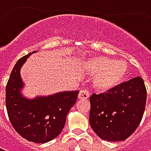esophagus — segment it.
<instances>
[{
    "label": "esophagus",
    "mask_w": 151,
    "mask_h": 151,
    "mask_svg": "<svg viewBox=\"0 0 151 151\" xmlns=\"http://www.w3.org/2000/svg\"><path fill=\"white\" fill-rule=\"evenodd\" d=\"M89 97H90V92L88 90L84 89V90L80 91L78 94V98L80 99H88Z\"/></svg>",
    "instance_id": "1"
}]
</instances>
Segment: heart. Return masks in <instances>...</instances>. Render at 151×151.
<instances>
[{
	"label": "heart",
	"mask_w": 151,
	"mask_h": 151,
	"mask_svg": "<svg viewBox=\"0 0 151 151\" xmlns=\"http://www.w3.org/2000/svg\"><path fill=\"white\" fill-rule=\"evenodd\" d=\"M85 69L96 75L94 84L99 91H108L123 81L128 73V65L124 60H114L105 56H93L86 60Z\"/></svg>",
	"instance_id": "heart-1"
}]
</instances>
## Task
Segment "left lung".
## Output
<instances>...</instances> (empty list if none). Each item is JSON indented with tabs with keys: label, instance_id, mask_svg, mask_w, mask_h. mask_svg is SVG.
Masks as SVG:
<instances>
[{
	"label": "left lung",
	"instance_id": "1",
	"mask_svg": "<svg viewBox=\"0 0 151 151\" xmlns=\"http://www.w3.org/2000/svg\"><path fill=\"white\" fill-rule=\"evenodd\" d=\"M146 86L137 77L104 93L90 97V124L100 138L124 141L131 136L142 121L146 108Z\"/></svg>",
	"mask_w": 151,
	"mask_h": 151
}]
</instances>
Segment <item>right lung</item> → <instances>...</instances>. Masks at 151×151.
<instances>
[{
	"instance_id": "obj_1",
	"label": "right lung",
	"mask_w": 151,
	"mask_h": 151,
	"mask_svg": "<svg viewBox=\"0 0 151 151\" xmlns=\"http://www.w3.org/2000/svg\"><path fill=\"white\" fill-rule=\"evenodd\" d=\"M30 55L31 52L18 60L12 70L5 88V105L9 121L18 134L32 142L45 143L62 131L79 91L60 92L34 99L24 98L20 93L23 86L20 69Z\"/></svg>"
}]
</instances>
